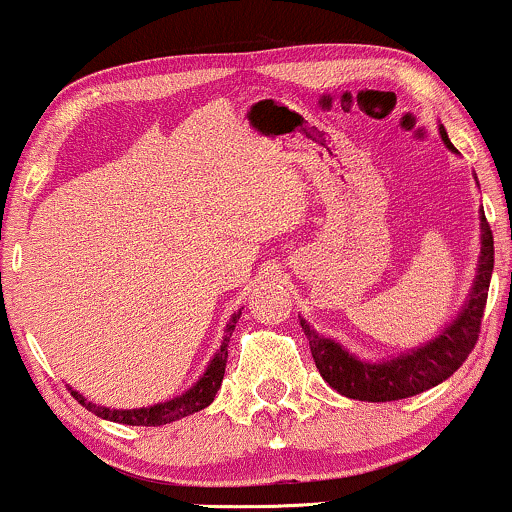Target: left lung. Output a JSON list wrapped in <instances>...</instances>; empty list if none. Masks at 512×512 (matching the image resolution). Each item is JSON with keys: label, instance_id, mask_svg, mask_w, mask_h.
<instances>
[{"label": "left lung", "instance_id": "left-lung-1", "mask_svg": "<svg viewBox=\"0 0 512 512\" xmlns=\"http://www.w3.org/2000/svg\"><path fill=\"white\" fill-rule=\"evenodd\" d=\"M441 136L448 148L446 129L441 126ZM455 150V148H453ZM494 273V234L482 213V256H479L477 280H474L470 302L455 318L453 326L443 330L436 340L426 342L419 350H412L383 364L359 362L350 352L342 350L335 340L323 338L302 318L304 335L309 338L311 357H314L318 374L328 381L345 398L364 402H390L412 398L424 390L438 386L460 369L470 357L482 333V318L489 297V282Z\"/></svg>", "mask_w": 512, "mask_h": 512}]
</instances>
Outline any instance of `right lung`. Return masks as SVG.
<instances>
[{
    "mask_svg": "<svg viewBox=\"0 0 512 512\" xmlns=\"http://www.w3.org/2000/svg\"><path fill=\"white\" fill-rule=\"evenodd\" d=\"M239 316H242V311H237V314L232 316L230 326H227L225 340H222L220 350L213 357V362H210L206 374L198 378L194 388H189L184 395H179V398H174L170 402H160V405H153V407H141V410H107V407H98L93 405V402H88L86 398H81V395L74 393V390H71V395H74L86 410L98 414V417L110 419V422H117V424H129V426H162V424L177 422V419L182 417H189V414L194 412H201L203 407H208L210 402L215 400V393L220 390L222 376H225V364H227V345H230L234 323H237Z\"/></svg>",
    "mask_w": 512,
    "mask_h": 512,
    "instance_id": "obj_1",
    "label": "right lung"
}]
</instances>
